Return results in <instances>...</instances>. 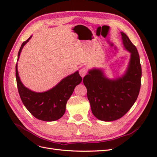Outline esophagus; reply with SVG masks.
Wrapping results in <instances>:
<instances>
[{
    "label": "esophagus",
    "instance_id": "obj_1",
    "mask_svg": "<svg viewBox=\"0 0 157 157\" xmlns=\"http://www.w3.org/2000/svg\"><path fill=\"white\" fill-rule=\"evenodd\" d=\"M86 73H87V69H86V68L83 67V68L80 69V71H79V74H80V76H81L82 77H84V76L86 75Z\"/></svg>",
    "mask_w": 157,
    "mask_h": 157
}]
</instances>
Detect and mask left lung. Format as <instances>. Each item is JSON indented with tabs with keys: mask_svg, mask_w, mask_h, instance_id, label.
Here are the masks:
<instances>
[{
	"mask_svg": "<svg viewBox=\"0 0 157 157\" xmlns=\"http://www.w3.org/2000/svg\"><path fill=\"white\" fill-rule=\"evenodd\" d=\"M124 48L130 53L125 73L110 79L104 71L93 68L83 78L93 115L98 119L110 122L124 116L139 95L141 66L138 52L124 33L121 32Z\"/></svg>",
	"mask_w": 157,
	"mask_h": 157,
	"instance_id": "obj_1",
	"label": "left lung"
}]
</instances>
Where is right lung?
Returning <instances> with one entry per match:
<instances>
[{"label":"right lung","mask_w":157,"mask_h":157,"mask_svg":"<svg viewBox=\"0 0 157 157\" xmlns=\"http://www.w3.org/2000/svg\"><path fill=\"white\" fill-rule=\"evenodd\" d=\"M31 37L22 43L18 52L17 61L23 46ZM16 78L19 94L23 105L33 116L40 121L48 122L57 121L63 117L67 100L76 86L82 82V77L77 71L63 78L52 88L43 92H36L25 87L21 82L19 77L17 63L16 65Z\"/></svg>","instance_id":"right-lung-1"}]
</instances>
